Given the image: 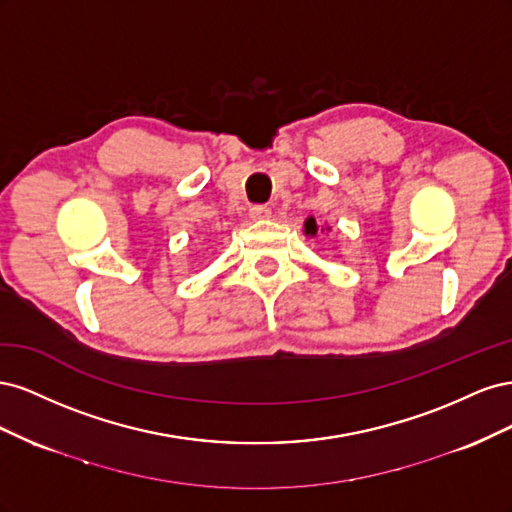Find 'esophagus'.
Listing matches in <instances>:
<instances>
[{"instance_id": "esophagus-1", "label": "esophagus", "mask_w": 512, "mask_h": 512, "mask_svg": "<svg viewBox=\"0 0 512 512\" xmlns=\"http://www.w3.org/2000/svg\"><path fill=\"white\" fill-rule=\"evenodd\" d=\"M250 218L260 222V220H269L271 218V209L267 205H256L250 209Z\"/></svg>"}]
</instances>
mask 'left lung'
<instances>
[{"label":"left lung","instance_id":"left-lung-1","mask_svg":"<svg viewBox=\"0 0 512 512\" xmlns=\"http://www.w3.org/2000/svg\"><path fill=\"white\" fill-rule=\"evenodd\" d=\"M324 230L329 232V230H331V226H324V228H322V232H324ZM303 232H305V237H316L318 232H320V226L316 224V220L312 218V215H309V218L303 222Z\"/></svg>","mask_w":512,"mask_h":512}]
</instances>
